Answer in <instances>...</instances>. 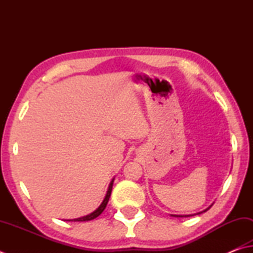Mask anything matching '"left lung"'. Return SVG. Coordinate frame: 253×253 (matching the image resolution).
Segmentation results:
<instances>
[{
  "label": "left lung",
  "instance_id": "8db88e82",
  "mask_svg": "<svg viewBox=\"0 0 253 253\" xmlns=\"http://www.w3.org/2000/svg\"><path fill=\"white\" fill-rule=\"evenodd\" d=\"M211 206H209L207 209H205V211H202V212H205V211H208V209L209 208H211ZM202 212H198V213H202ZM198 213H197V215H198ZM171 216H173V217H189V216H194V215H189V216H182V215H171Z\"/></svg>",
  "mask_w": 253,
  "mask_h": 253
}]
</instances>
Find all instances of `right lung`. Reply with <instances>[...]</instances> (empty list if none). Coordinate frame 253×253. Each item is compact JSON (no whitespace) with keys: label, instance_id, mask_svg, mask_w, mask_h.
Returning <instances> with one entry per match:
<instances>
[{"label":"right lung","instance_id":"add662e5","mask_svg":"<svg viewBox=\"0 0 253 253\" xmlns=\"http://www.w3.org/2000/svg\"><path fill=\"white\" fill-rule=\"evenodd\" d=\"M113 180H114V179H112L110 185H109V188H108V190H107V195H106V197H104L103 202H102L101 205H100V206L96 209V211H94L91 212V213H89V215H87V216H84V217H80V218H76V219H69L68 221H89V220H92V219H94V218H97V217L100 215V213H101V212L104 211V209H106V207H107V204H108V202H109V198H110V196H111Z\"/></svg>","mask_w":253,"mask_h":253}]
</instances>
